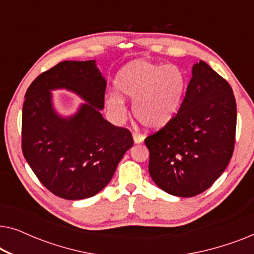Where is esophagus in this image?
<instances>
[{
  "label": "esophagus",
  "mask_w": 254,
  "mask_h": 254,
  "mask_svg": "<svg viewBox=\"0 0 254 254\" xmlns=\"http://www.w3.org/2000/svg\"><path fill=\"white\" fill-rule=\"evenodd\" d=\"M133 140H134V143L135 144L142 143V142L144 141V136H143V135H141V134L133 133Z\"/></svg>",
  "instance_id": "esophagus-1"
}]
</instances>
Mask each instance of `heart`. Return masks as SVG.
<instances>
[{
  "instance_id": "b5f03b06",
  "label": "heart",
  "mask_w": 254,
  "mask_h": 254,
  "mask_svg": "<svg viewBox=\"0 0 254 254\" xmlns=\"http://www.w3.org/2000/svg\"><path fill=\"white\" fill-rule=\"evenodd\" d=\"M185 85V76L176 65L138 59L118 71L114 86L118 93L110 92L105 105L114 119L121 120L127 112L124 99L133 100L135 119L148 129L156 130L175 117Z\"/></svg>"
}]
</instances>
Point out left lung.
<instances>
[{"label":"left lung","mask_w":254,"mask_h":254,"mask_svg":"<svg viewBox=\"0 0 254 254\" xmlns=\"http://www.w3.org/2000/svg\"><path fill=\"white\" fill-rule=\"evenodd\" d=\"M237 107L231 86L200 61L177 116L145 138L149 173L171 195L190 197L216 182L235 147Z\"/></svg>","instance_id":"1"}]
</instances>
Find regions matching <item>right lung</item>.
I'll use <instances>...</instances> for the list:
<instances>
[{
    "instance_id": "right-lung-1",
    "label": "right lung",
    "mask_w": 254,
    "mask_h": 254,
    "mask_svg": "<svg viewBox=\"0 0 254 254\" xmlns=\"http://www.w3.org/2000/svg\"><path fill=\"white\" fill-rule=\"evenodd\" d=\"M106 79L96 60L64 61L43 72L25 93L22 117L24 157L41 184L65 200L99 193L111 182L133 137L100 113ZM67 89L84 103L69 116L56 110L53 91Z\"/></svg>"
}]
</instances>
